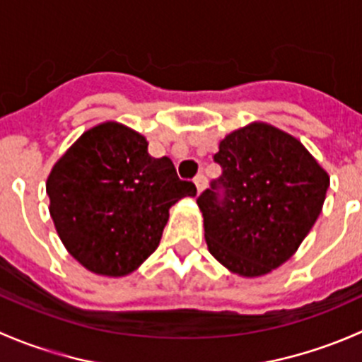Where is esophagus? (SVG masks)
I'll use <instances>...</instances> for the list:
<instances>
[{"instance_id":"1","label":"esophagus","mask_w":362,"mask_h":362,"mask_svg":"<svg viewBox=\"0 0 362 362\" xmlns=\"http://www.w3.org/2000/svg\"><path fill=\"white\" fill-rule=\"evenodd\" d=\"M194 184H196V189H198V192H202L204 187H206V177H204L203 173H198L194 177Z\"/></svg>"}]
</instances>
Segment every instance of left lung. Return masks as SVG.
<instances>
[{"label":"left lung","instance_id":"8db88e82","mask_svg":"<svg viewBox=\"0 0 362 362\" xmlns=\"http://www.w3.org/2000/svg\"><path fill=\"white\" fill-rule=\"evenodd\" d=\"M214 160L221 177L198 196L210 254L243 276L279 268L320 215L327 173L296 138L257 122L228 134Z\"/></svg>","mask_w":362,"mask_h":362}]
</instances>
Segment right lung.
Wrapping results in <instances>:
<instances>
[{
  "label": "right lung",
  "mask_w": 362,
  "mask_h": 362,
  "mask_svg": "<svg viewBox=\"0 0 362 362\" xmlns=\"http://www.w3.org/2000/svg\"><path fill=\"white\" fill-rule=\"evenodd\" d=\"M115 122L86 131L47 178L50 215L69 254L98 275L134 272L158 249L170 208L196 185L170 158Z\"/></svg>",
  "instance_id": "add662e5"
}]
</instances>
